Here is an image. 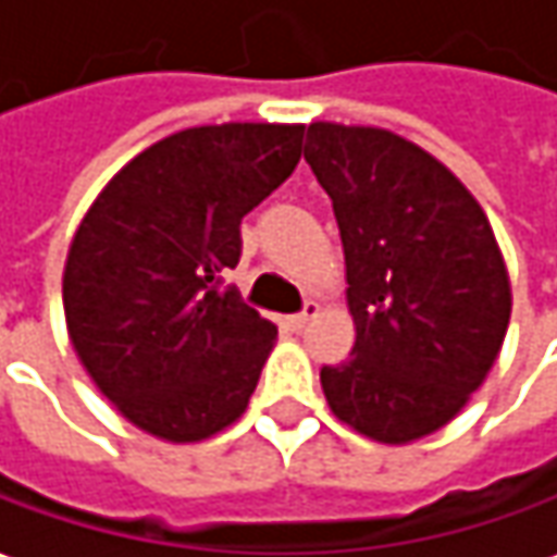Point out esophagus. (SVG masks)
Masks as SVG:
<instances>
[{
	"label": "esophagus",
	"instance_id": "esophagus-1",
	"mask_svg": "<svg viewBox=\"0 0 557 557\" xmlns=\"http://www.w3.org/2000/svg\"><path fill=\"white\" fill-rule=\"evenodd\" d=\"M317 313H320V305H317V301H308L301 313H293V317H286V323H289V329H293V332H298V329L308 326V320H313Z\"/></svg>",
	"mask_w": 557,
	"mask_h": 557
}]
</instances>
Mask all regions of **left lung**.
Segmentation results:
<instances>
[{
  "mask_svg": "<svg viewBox=\"0 0 557 557\" xmlns=\"http://www.w3.org/2000/svg\"><path fill=\"white\" fill-rule=\"evenodd\" d=\"M305 161L332 198L357 326L350 359L320 372L329 408L384 445L430 436L500 357L512 289L494 228L451 170L384 127L313 121Z\"/></svg>",
  "mask_w": 557,
  "mask_h": 557,
  "instance_id": "1",
  "label": "left lung"
}]
</instances>
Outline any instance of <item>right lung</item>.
<instances>
[{
	"label": "right lung",
	"instance_id": "obj_1",
	"mask_svg": "<svg viewBox=\"0 0 557 557\" xmlns=\"http://www.w3.org/2000/svg\"><path fill=\"white\" fill-rule=\"evenodd\" d=\"M305 124L228 121L158 139L106 183L75 231L63 310L75 354L121 418L200 442L249 406L277 326L222 289L240 219L301 158Z\"/></svg>",
	"mask_w": 557,
	"mask_h": 557
}]
</instances>
